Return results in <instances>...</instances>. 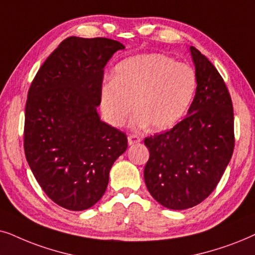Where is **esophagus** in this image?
<instances>
[{
  "instance_id": "1",
  "label": "esophagus",
  "mask_w": 255,
  "mask_h": 255,
  "mask_svg": "<svg viewBox=\"0 0 255 255\" xmlns=\"http://www.w3.org/2000/svg\"><path fill=\"white\" fill-rule=\"evenodd\" d=\"M140 141H141V137L137 136V135H134V134L128 135V144H129V145L138 143Z\"/></svg>"
}]
</instances>
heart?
<instances>
[{
    "label": "heart",
    "mask_w": 255,
    "mask_h": 255,
    "mask_svg": "<svg viewBox=\"0 0 255 255\" xmlns=\"http://www.w3.org/2000/svg\"><path fill=\"white\" fill-rule=\"evenodd\" d=\"M196 88V72L188 64L162 53L140 54L114 67L113 80L101 87V112L108 124L119 127L135 108L134 127L167 130L184 117Z\"/></svg>",
    "instance_id": "1"
}]
</instances>
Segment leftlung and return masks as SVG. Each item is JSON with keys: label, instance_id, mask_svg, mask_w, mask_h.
Returning <instances> with one entry per match:
<instances>
[{"label": "left lung", "instance_id": "1", "mask_svg": "<svg viewBox=\"0 0 255 255\" xmlns=\"http://www.w3.org/2000/svg\"><path fill=\"white\" fill-rule=\"evenodd\" d=\"M197 88L188 115L170 130L144 138L148 191L164 208L185 210L211 195L232 157L231 96L213 64L190 46Z\"/></svg>", "mask_w": 255, "mask_h": 255}]
</instances>
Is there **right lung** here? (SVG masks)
Returning <instances> with one entry per match:
<instances>
[{"label":"right lung","instance_id":"obj_1","mask_svg":"<svg viewBox=\"0 0 255 255\" xmlns=\"http://www.w3.org/2000/svg\"><path fill=\"white\" fill-rule=\"evenodd\" d=\"M125 46L114 39L69 37L47 57L29 88L24 151L40 188L71 211L104 196L110 170L127 149L124 131L101 121L104 69Z\"/></svg>","mask_w":255,"mask_h":255}]
</instances>
